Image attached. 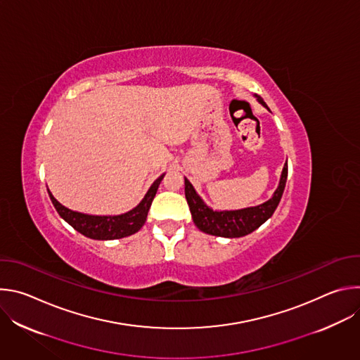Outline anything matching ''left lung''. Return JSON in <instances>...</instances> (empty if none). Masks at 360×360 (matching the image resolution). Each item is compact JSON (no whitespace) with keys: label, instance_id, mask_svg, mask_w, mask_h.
I'll list each match as a JSON object with an SVG mask.
<instances>
[{"label":"left lung","instance_id":"8db88e82","mask_svg":"<svg viewBox=\"0 0 360 360\" xmlns=\"http://www.w3.org/2000/svg\"><path fill=\"white\" fill-rule=\"evenodd\" d=\"M255 98L258 99L261 105H264L268 111H271L265 104V101L259 95H255ZM286 179H288V164H285L282 169L279 185L274 192L272 198L261 205H256V207H249L243 210L214 211L196 193L195 188L186 178H185V198L189 205L193 224L199 231L214 236L240 238L253 232L255 229H258L262 224H265L274 215L275 210L278 208V205L281 202L282 193L285 191Z\"/></svg>","mask_w":360,"mask_h":360}]
</instances>
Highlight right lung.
Wrapping results in <instances>:
<instances>
[{
  "instance_id": "add662e5",
  "label": "right lung",
  "mask_w": 360,
  "mask_h": 360,
  "mask_svg": "<svg viewBox=\"0 0 360 360\" xmlns=\"http://www.w3.org/2000/svg\"><path fill=\"white\" fill-rule=\"evenodd\" d=\"M165 174H162L158 179H155L145 193L143 199L136 205L131 211L121 214V215H88L82 212H77L68 210L64 205H61L54 195L48 189V195L51 202L56 207L60 217L68 222L75 231L82 233L86 238L96 239V240H112L121 239L138 232L148 217V211L150 208V203L155 198L158 186L162 181Z\"/></svg>"
}]
</instances>
